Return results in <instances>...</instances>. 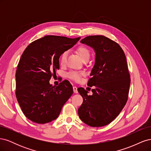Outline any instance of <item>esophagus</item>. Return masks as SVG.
<instances>
[{
	"label": "esophagus",
	"instance_id": "esophagus-1",
	"mask_svg": "<svg viewBox=\"0 0 151 151\" xmlns=\"http://www.w3.org/2000/svg\"><path fill=\"white\" fill-rule=\"evenodd\" d=\"M73 91H74V93H78V91H77V88L76 86H73Z\"/></svg>",
	"mask_w": 151,
	"mask_h": 151
}]
</instances>
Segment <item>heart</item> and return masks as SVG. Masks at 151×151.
<instances>
[{
    "label": "heart",
    "instance_id": "heart-1",
    "mask_svg": "<svg viewBox=\"0 0 151 151\" xmlns=\"http://www.w3.org/2000/svg\"><path fill=\"white\" fill-rule=\"evenodd\" d=\"M76 52L77 54L79 55L80 58L82 60H84L86 59H89L91 53L90 51L88 48H86L84 46H79L77 48ZM67 52H64L60 57V63L62 65H65L66 63L67 60ZM84 75V73L83 72H70L67 74V77L68 78L74 80L76 81H78L80 80L81 77Z\"/></svg>",
    "mask_w": 151,
    "mask_h": 151
}]
</instances>
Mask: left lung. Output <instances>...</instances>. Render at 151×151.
I'll return each instance as SVG.
<instances>
[{
    "label": "left lung",
    "instance_id": "8db88e82",
    "mask_svg": "<svg viewBox=\"0 0 151 151\" xmlns=\"http://www.w3.org/2000/svg\"><path fill=\"white\" fill-rule=\"evenodd\" d=\"M81 42L96 53L88 83L95 88L92 95L83 88L77 89L83 98L78 115L89 126L103 127L115 119L127 101L130 78L126 57L120 45L106 36H89Z\"/></svg>",
    "mask_w": 151,
    "mask_h": 151
}]
</instances>
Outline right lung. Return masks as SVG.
<instances>
[{
  "label": "right lung",
  "instance_id": "add662e5",
  "mask_svg": "<svg viewBox=\"0 0 151 151\" xmlns=\"http://www.w3.org/2000/svg\"><path fill=\"white\" fill-rule=\"evenodd\" d=\"M81 37L48 35L31 43L22 53L16 72V96L24 115L44 124L55 120L73 94L72 85L63 81L53 86L49 81L59 69V58Z\"/></svg>",
  "mask_w": 151,
  "mask_h": 151
}]
</instances>
